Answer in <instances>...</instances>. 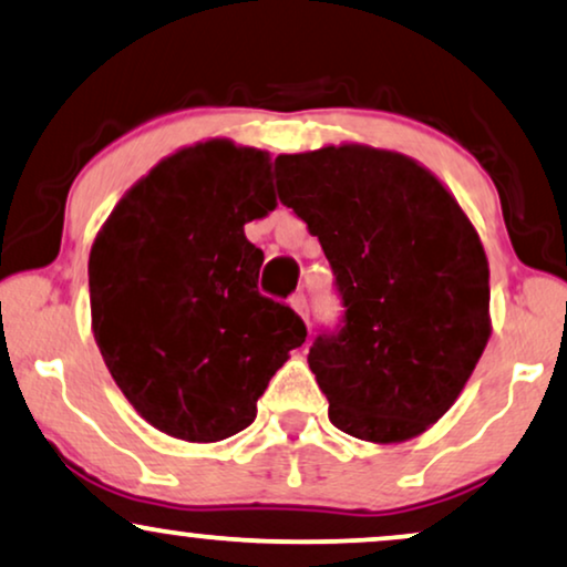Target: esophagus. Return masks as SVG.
<instances>
[{"label": "esophagus", "instance_id": "esophagus-1", "mask_svg": "<svg viewBox=\"0 0 567 567\" xmlns=\"http://www.w3.org/2000/svg\"><path fill=\"white\" fill-rule=\"evenodd\" d=\"M290 306H292V311H296L300 319L308 321V300H306L303 292H296V296L290 298Z\"/></svg>", "mask_w": 567, "mask_h": 567}]
</instances>
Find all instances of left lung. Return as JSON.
I'll use <instances>...</instances> for the list:
<instances>
[{"label":"left lung","instance_id":"1","mask_svg":"<svg viewBox=\"0 0 567 567\" xmlns=\"http://www.w3.org/2000/svg\"><path fill=\"white\" fill-rule=\"evenodd\" d=\"M275 177L342 300L340 324L308 350L329 421L369 442L426 432L489 340V264L474 225L432 172L395 152L282 154Z\"/></svg>","mask_w":567,"mask_h":567}]
</instances>
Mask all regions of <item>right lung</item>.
Returning <instances> with one entry per match:
<instances>
[{
    "instance_id": "obj_1",
    "label": "right lung",
    "mask_w": 567,
    "mask_h": 567,
    "mask_svg": "<svg viewBox=\"0 0 567 567\" xmlns=\"http://www.w3.org/2000/svg\"><path fill=\"white\" fill-rule=\"evenodd\" d=\"M277 206L269 154L206 141L167 156L114 206L89 259L91 324L148 424L219 442L254 424L303 319L259 292L246 221Z\"/></svg>"
}]
</instances>
